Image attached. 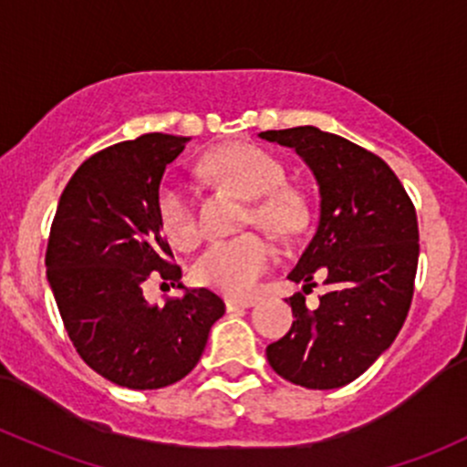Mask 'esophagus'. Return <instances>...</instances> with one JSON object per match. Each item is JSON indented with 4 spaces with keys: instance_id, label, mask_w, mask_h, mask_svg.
Listing matches in <instances>:
<instances>
[{
    "instance_id": "34e87169",
    "label": "esophagus",
    "mask_w": 467,
    "mask_h": 467,
    "mask_svg": "<svg viewBox=\"0 0 467 467\" xmlns=\"http://www.w3.org/2000/svg\"><path fill=\"white\" fill-rule=\"evenodd\" d=\"M253 306H254L253 299H225V308H228V312L253 308Z\"/></svg>"
}]
</instances>
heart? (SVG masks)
Returning a JSON list of instances; mask_svg holds the SVG:
<instances>
[{
  "label": "heart",
  "mask_w": 467,
  "mask_h": 467,
  "mask_svg": "<svg viewBox=\"0 0 467 467\" xmlns=\"http://www.w3.org/2000/svg\"><path fill=\"white\" fill-rule=\"evenodd\" d=\"M206 171L225 186L250 199L245 222L273 234H290L304 222L306 203L295 188L285 186V171L273 155L250 143H230L203 161ZM159 222L177 245L199 239V223L191 192L183 183L168 179L157 197ZM273 264V248L259 234H242L213 244L194 264V276L203 285L230 296H248L261 275Z\"/></svg>",
  "instance_id": "obj_1"
}]
</instances>
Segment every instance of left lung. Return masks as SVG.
<instances>
[{"instance_id": "obj_1", "label": "left lung", "mask_w": 467, "mask_h": 467, "mask_svg": "<svg viewBox=\"0 0 467 467\" xmlns=\"http://www.w3.org/2000/svg\"><path fill=\"white\" fill-rule=\"evenodd\" d=\"M295 148L319 186L317 233L288 275L308 290L324 270L327 292L306 308L296 292L292 327L265 348L273 370L295 386L332 390L355 381L397 339L414 292L417 213L381 157L315 126L259 132Z\"/></svg>"}]
</instances>
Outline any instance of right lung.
<instances>
[{
    "label": "right lung",
    "instance_id": "1",
    "mask_svg": "<svg viewBox=\"0 0 467 467\" xmlns=\"http://www.w3.org/2000/svg\"><path fill=\"white\" fill-rule=\"evenodd\" d=\"M188 141L148 132L88 157L61 192L50 228L46 270L70 341L97 375L130 390L186 377L225 312L206 288L161 308L143 299L150 275L182 279L161 237L157 197L163 171Z\"/></svg>",
    "mask_w": 467,
    "mask_h": 467
}]
</instances>
